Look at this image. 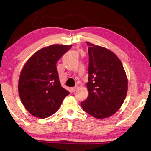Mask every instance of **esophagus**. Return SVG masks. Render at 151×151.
I'll use <instances>...</instances> for the list:
<instances>
[{
	"mask_svg": "<svg viewBox=\"0 0 151 151\" xmlns=\"http://www.w3.org/2000/svg\"><path fill=\"white\" fill-rule=\"evenodd\" d=\"M78 86H76V87H73L71 88V90H72V92H76V91L78 90Z\"/></svg>",
	"mask_w": 151,
	"mask_h": 151,
	"instance_id": "esophagus-1",
	"label": "esophagus"
}]
</instances>
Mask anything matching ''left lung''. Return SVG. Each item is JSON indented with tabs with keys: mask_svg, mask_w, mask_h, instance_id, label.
I'll list each match as a JSON object with an SVG mask.
<instances>
[{
	"mask_svg": "<svg viewBox=\"0 0 151 151\" xmlns=\"http://www.w3.org/2000/svg\"><path fill=\"white\" fill-rule=\"evenodd\" d=\"M88 97L81 103L94 118H108L120 109L127 96L128 80L119 58L109 49L87 42Z\"/></svg>",
	"mask_w": 151,
	"mask_h": 151,
	"instance_id": "left-lung-1",
	"label": "left lung"
}]
</instances>
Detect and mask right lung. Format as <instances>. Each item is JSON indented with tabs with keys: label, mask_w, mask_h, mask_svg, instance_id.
Returning <instances> with one entry per match:
<instances>
[{
	"label": "right lung",
	"mask_w": 151,
	"mask_h": 151,
	"mask_svg": "<svg viewBox=\"0 0 151 151\" xmlns=\"http://www.w3.org/2000/svg\"><path fill=\"white\" fill-rule=\"evenodd\" d=\"M71 46L56 44L41 49L22 69L19 96L24 108L34 116L45 118L53 114L70 93L61 86L56 63Z\"/></svg>",
	"instance_id": "obj_1"
}]
</instances>
